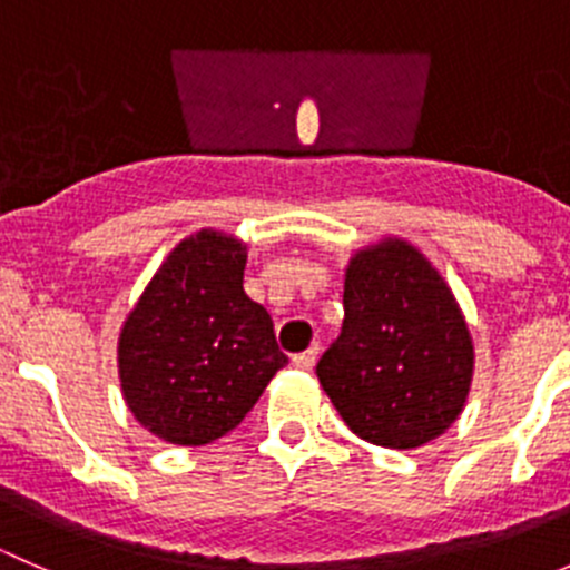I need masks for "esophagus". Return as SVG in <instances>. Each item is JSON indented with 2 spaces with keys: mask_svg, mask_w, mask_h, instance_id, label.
<instances>
[{
  "mask_svg": "<svg viewBox=\"0 0 570 570\" xmlns=\"http://www.w3.org/2000/svg\"><path fill=\"white\" fill-rule=\"evenodd\" d=\"M317 358H320V344H312L306 353H297L295 358H292V364H295L297 370H312V366L317 364Z\"/></svg>",
  "mask_w": 570,
  "mask_h": 570,
  "instance_id": "esophagus-1",
  "label": "esophagus"
}]
</instances>
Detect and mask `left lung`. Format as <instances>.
Masks as SVG:
<instances>
[{"label": "left lung", "instance_id": "left-lung-1", "mask_svg": "<svg viewBox=\"0 0 570 570\" xmlns=\"http://www.w3.org/2000/svg\"><path fill=\"white\" fill-rule=\"evenodd\" d=\"M474 344L439 269L405 239L358 250L344 275V322L317 364L333 407L358 439L416 450L461 416Z\"/></svg>", "mask_w": 570, "mask_h": 570}]
</instances>
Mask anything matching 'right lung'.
Returning a JSON list of instances; mask_svg holds the SVG:
<instances>
[{"label": "right lung", "mask_w": 570, "mask_h": 570, "mask_svg": "<svg viewBox=\"0 0 570 570\" xmlns=\"http://www.w3.org/2000/svg\"><path fill=\"white\" fill-rule=\"evenodd\" d=\"M245 262L248 248L232 234L181 239L120 327V392L168 444L226 435L289 361L269 314L245 295Z\"/></svg>", "instance_id": "add662e5"}]
</instances>
